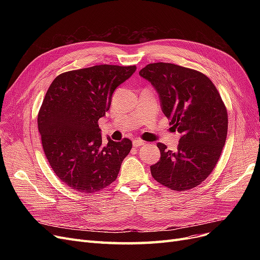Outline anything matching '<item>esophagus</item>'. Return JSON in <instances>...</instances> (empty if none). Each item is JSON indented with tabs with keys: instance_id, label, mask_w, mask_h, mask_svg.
<instances>
[{
	"instance_id": "esophagus-1",
	"label": "esophagus",
	"mask_w": 260,
	"mask_h": 260,
	"mask_svg": "<svg viewBox=\"0 0 260 260\" xmlns=\"http://www.w3.org/2000/svg\"><path fill=\"white\" fill-rule=\"evenodd\" d=\"M144 144H145V142H144V141L141 140V139H135V140H133V145H135L136 147L142 146V145H144Z\"/></svg>"
}]
</instances>
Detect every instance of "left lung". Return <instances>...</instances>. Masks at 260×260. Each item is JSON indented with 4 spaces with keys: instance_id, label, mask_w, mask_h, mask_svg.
I'll list each match as a JSON object with an SVG mask.
<instances>
[{
    "instance_id": "1",
    "label": "left lung",
    "mask_w": 260,
    "mask_h": 260,
    "mask_svg": "<svg viewBox=\"0 0 260 260\" xmlns=\"http://www.w3.org/2000/svg\"><path fill=\"white\" fill-rule=\"evenodd\" d=\"M159 94L171 128L181 133L176 152L157 143L160 159L151 166L153 178L174 191L200 185L215 169L228 133V112L209 78L195 69L153 62L140 70Z\"/></svg>"
}]
</instances>
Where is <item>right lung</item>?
<instances>
[{
  "label": "right lung",
  "instance_id": "add662e5",
  "mask_svg": "<svg viewBox=\"0 0 260 260\" xmlns=\"http://www.w3.org/2000/svg\"><path fill=\"white\" fill-rule=\"evenodd\" d=\"M137 67L96 65L58 75L38 114V128L51 168L73 190L91 194L117 179L131 140L103 144L99 119L111 107L118 85Z\"/></svg>",
  "mask_w": 260,
  "mask_h": 260
}]
</instances>
